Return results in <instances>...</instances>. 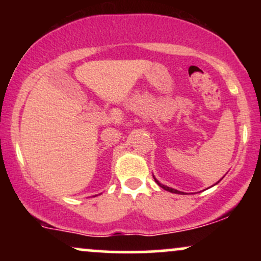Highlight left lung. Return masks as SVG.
<instances>
[{
	"instance_id": "left-lung-1",
	"label": "left lung",
	"mask_w": 261,
	"mask_h": 261,
	"mask_svg": "<svg viewBox=\"0 0 261 261\" xmlns=\"http://www.w3.org/2000/svg\"><path fill=\"white\" fill-rule=\"evenodd\" d=\"M153 178H154V176H153ZM154 181H155V182H157V184H158V185H160V187H161V188H163V189H164V190L169 191V193H174V194H182V193H181V191H178V190H175V189H172V188H169V187H166V185L161 184V182H160V181H158V180H157V179H155V178H154ZM217 182H218V181H217ZM217 182H216V184H217Z\"/></svg>"
}]
</instances>
